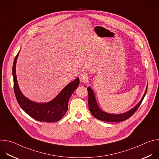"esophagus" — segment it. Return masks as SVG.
Here are the masks:
<instances>
[{
    "label": "esophagus",
    "instance_id": "esophagus-1",
    "mask_svg": "<svg viewBox=\"0 0 159 159\" xmlns=\"http://www.w3.org/2000/svg\"><path fill=\"white\" fill-rule=\"evenodd\" d=\"M79 79L81 82H86L88 80L87 74L84 72H81L79 75Z\"/></svg>",
    "mask_w": 159,
    "mask_h": 159
}]
</instances>
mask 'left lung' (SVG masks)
Segmentation results:
<instances>
[{"label": "left lung", "instance_id": "left-lung-1", "mask_svg": "<svg viewBox=\"0 0 159 159\" xmlns=\"http://www.w3.org/2000/svg\"><path fill=\"white\" fill-rule=\"evenodd\" d=\"M87 91H88L89 108L90 112L92 113V115L96 118L103 121H106V122H120V121H123L125 120H126L127 119L130 118L136 112V111L138 109V108L141 105L145 98V96L147 93V87L146 89L145 94L142 100L140 101V102L129 111L121 115H111V114H109V113H107L101 111L98 106L94 93L93 91V90L91 89V88L90 87H87Z\"/></svg>", "mask_w": 159, "mask_h": 159}]
</instances>
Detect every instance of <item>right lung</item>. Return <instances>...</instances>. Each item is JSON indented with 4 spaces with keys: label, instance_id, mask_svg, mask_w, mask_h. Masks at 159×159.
Wrapping results in <instances>:
<instances>
[{
    "label": "right lung",
    "instance_id": "obj_1",
    "mask_svg": "<svg viewBox=\"0 0 159 159\" xmlns=\"http://www.w3.org/2000/svg\"><path fill=\"white\" fill-rule=\"evenodd\" d=\"M18 55L19 53L14 58L12 66L14 90L18 104L29 116L37 121L53 123L60 120L68 110V103L71 95L79 85V79L77 78L68 84L52 101L47 103L33 102L23 96L17 84L16 65Z\"/></svg>",
    "mask_w": 159,
    "mask_h": 159
}]
</instances>
